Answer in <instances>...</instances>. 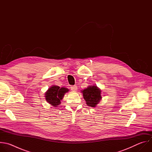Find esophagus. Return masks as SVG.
I'll list each match as a JSON object with an SVG mask.
<instances>
[{
  "label": "esophagus",
  "mask_w": 152,
  "mask_h": 152,
  "mask_svg": "<svg viewBox=\"0 0 152 152\" xmlns=\"http://www.w3.org/2000/svg\"><path fill=\"white\" fill-rule=\"evenodd\" d=\"M70 88H71V90H72L73 91H76L77 90V86H76V85L72 86L71 87H70Z\"/></svg>",
  "instance_id": "1"
}]
</instances>
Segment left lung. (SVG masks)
<instances>
[{
  "label": "left lung",
  "mask_w": 152,
  "mask_h": 152,
  "mask_svg": "<svg viewBox=\"0 0 152 152\" xmlns=\"http://www.w3.org/2000/svg\"><path fill=\"white\" fill-rule=\"evenodd\" d=\"M86 103L88 106L95 107L102 99L101 90L96 85H90L81 91Z\"/></svg>",
  "instance_id": "left-lung-1"
}]
</instances>
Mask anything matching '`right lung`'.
<instances>
[{
    "mask_svg": "<svg viewBox=\"0 0 152 152\" xmlns=\"http://www.w3.org/2000/svg\"><path fill=\"white\" fill-rule=\"evenodd\" d=\"M69 90L67 88L61 87L57 85H52L45 93L46 100L54 107H57L61 104V100L63 99L65 94L68 93Z\"/></svg>",
    "mask_w": 152,
    "mask_h": 152,
    "instance_id": "add662e5",
    "label": "right lung"
}]
</instances>
